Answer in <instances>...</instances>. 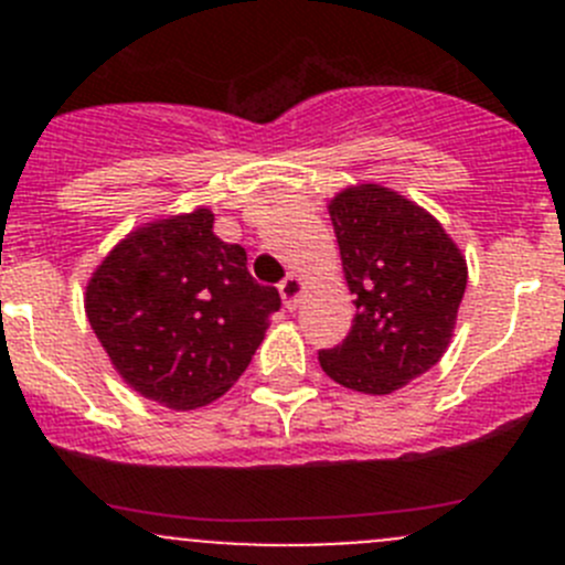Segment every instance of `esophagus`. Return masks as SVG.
Segmentation results:
<instances>
[{
    "label": "esophagus",
    "instance_id": "1",
    "mask_svg": "<svg viewBox=\"0 0 565 565\" xmlns=\"http://www.w3.org/2000/svg\"><path fill=\"white\" fill-rule=\"evenodd\" d=\"M278 292H281L284 306H287L289 311H295L300 303V295H303V278L287 276L281 284H278Z\"/></svg>",
    "mask_w": 565,
    "mask_h": 565
}]
</instances>
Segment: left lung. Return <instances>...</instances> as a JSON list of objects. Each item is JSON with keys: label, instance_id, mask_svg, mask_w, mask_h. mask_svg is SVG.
<instances>
[{"label": "left lung", "instance_id": "left-lung-1", "mask_svg": "<svg viewBox=\"0 0 565 565\" xmlns=\"http://www.w3.org/2000/svg\"><path fill=\"white\" fill-rule=\"evenodd\" d=\"M328 213L355 319L341 344L319 350V366L344 388L385 396L448 350L467 262L435 215L391 188H344Z\"/></svg>", "mask_w": 565, "mask_h": 565}]
</instances>
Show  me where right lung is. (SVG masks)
Masks as SVG:
<instances>
[{"label": "right lung", "mask_w": 565, "mask_h": 565, "mask_svg": "<svg viewBox=\"0 0 565 565\" xmlns=\"http://www.w3.org/2000/svg\"><path fill=\"white\" fill-rule=\"evenodd\" d=\"M199 207L152 221L108 250L84 309L119 377L169 409L224 396L248 369L281 309L248 273L246 248L213 232Z\"/></svg>", "instance_id": "add662e5"}]
</instances>
